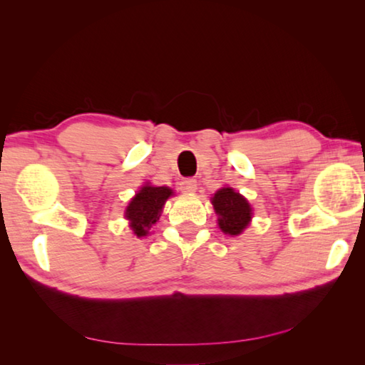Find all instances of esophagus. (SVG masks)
I'll return each instance as SVG.
<instances>
[{
	"label": "esophagus",
	"instance_id": "34e87169",
	"mask_svg": "<svg viewBox=\"0 0 365 365\" xmlns=\"http://www.w3.org/2000/svg\"><path fill=\"white\" fill-rule=\"evenodd\" d=\"M180 190L183 192H195L197 190V180L196 178H183L180 182Z\"/></svg>",
	"mask_w": 365,
	"mask_h": 365
}]
</instances>
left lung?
<instances>
[{
	"mask_svg": "<svg viewBox=\"0 0 365 365\" xmlns=\"http://www.w3.org/2000/svg\"><path fill=\"white\" fill-rule=\"evenodd\" d=\"M215 212L218 215V224L224 234L238 235L250 224L251 207L247 200L232 188H221L212 199Z\"/></svg>",
	"mask_w": 365,
	"mask_h": 365,
	"instance_id": "8db88e82",
	"label": "left lung"
}]
</instances>
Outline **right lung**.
<instances>
[{
	"label": "right lung",
	"instance_id": "1",
	"mask_svg": "<svg viewBox=\"0 0 365 365\" xmlns=\"http://www.w3.org/2000/svg\"><path fill=\"white\" fill-rule=\"evenodd\" d=\"M173 195V190L166 187H150L145 185L138 191L127 207L125 216L130 227L138 237L147 235V232L160 220V212L166 199Z\"/></svg>",
	"mask_w": 365,
	"mask_h": 365
}]
</instances>
